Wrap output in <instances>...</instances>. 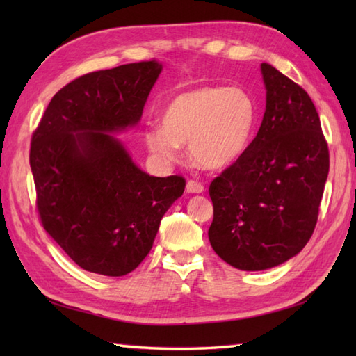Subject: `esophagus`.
Wrapping results in <instances>:
<instances>
[{"label": "esophagus", "instance_id": "1", "mask_svg": "<svg viewBox=\"0 0 356 356\" xmlns=\"http://www.w3.org/2000/svg\"><path fill=\"white\" fill-rule=\"evenodd\" d=\"M203 190H205V188H203L202 184L195 182V180H188L186 193H190V194H202Z\"/></svg>", "mask_w": 356, "mask_h": 356}]
</instances>
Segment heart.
<instances>
[{"instance_id": "1", "label": "heart", "mask_w": 356, "mask_h": 356, "mask_svg": "<svg viewBox=\"0 0 356 356\" xmlns=\"http://www.w3.org/2000/svg\"><path fill=\"white\" fill-rule=\"evenodd\" d=\"M162 125L145 131L148 149L163 162H174L180 147L203 170L229 168L246 153L257 124V105L240 87H197L166 104Z\"/></svg>"}]
</instances>
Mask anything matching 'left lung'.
Returning <instances> with one entry per match:
<instances>
[{
	"mask_svg": "<svg viewBox=\"0 0 356 356\" xmlns=\"http://www.w3.org/2000/svg\"><path fill=\"white\" fill-rule=\"evenodd\" d=\"M260 70L266 108L259 133L209 186V243L240 270L275 268L306 246L329 174L327 143L312 99L270 64Z\"/></svg>",
	"mask_w": 356,
	"mask_h": 356,
	"instance_id": "8db88e82",
	"label": "left lung"
}]
</instances>
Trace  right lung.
Masks as SVG:
<instances>
[{
	"label": "right lung",
	"mask_w": 356,
	"mask_h": 356,
	"mask_svg": "<svg viewBox=\"0 0 356 356\" xmlns=\"http://www.w3.org/2000/svg\"><path fill=\"white\" fill-rule=\"evenodd\" d=\"M159 61L87 73L51 97L30 147L44 229L70 259L107 277L130 274L153 248L180 176L142 171L115 134L140 122Z\"/></svg>",
	"instance_id": "obj_1"
}]
</instances>
